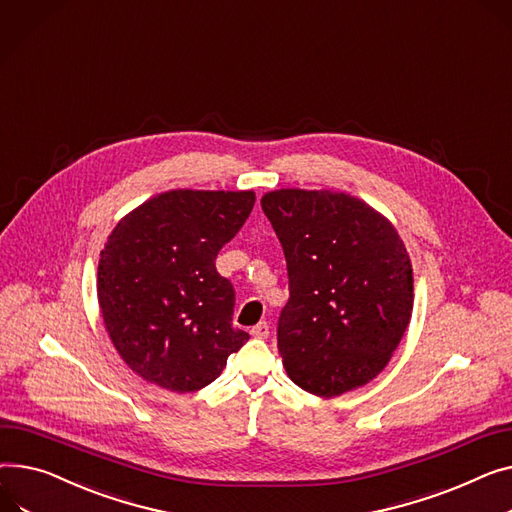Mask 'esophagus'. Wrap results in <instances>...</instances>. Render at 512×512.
Listing matches in <instances>:
<instances>
[{
	"mask_svg": "<svg viewBox=\"0 0 512 512\" xmlns=\"http://www.w3.org/2000/svg\"><path fill=\"white\" fill-rule=\"evenodd\" d=\"M251 335H253V337H259V339H265V337L269 335V325H267L265 321L257 323V325L251 329Z\"/></svg>",
	"mask_w": 512,
	"mask_h": 512,
	"instance_id": "esophagus-1",
	"label": "esophagus"
}]
</instances>
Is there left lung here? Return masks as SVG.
<instances>
[{
    "instance_id": "8db88e82",
    "label": "left lung",
    "mask_w": 512,
    "mask_h": 512,
    "mask_svg": "<svg viewBox=\"0 0 512 512\" xmlns=\"http://www.w3.org/2000/svg\"><path fill=\"white\" fill-rule=\"evenodd\" d=\"M261 208L288 269L290 298L278 319L288 377L321 397L366 385L412 319V263L397 230L337 191H271Z\"/></svg>"
}]
</instances>
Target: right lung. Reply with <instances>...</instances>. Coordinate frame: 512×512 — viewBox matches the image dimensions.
Instances as JSON below:
<instances>
[{
    "label": "right lung",
    "instance_id": "1",
    "mask_svg": "<svg viewBox=\"0 0 512 512\" xmlns=\"http://www.w3.org/2000/svg\"><path fill=\"white\" fill-rule=\"evenodd\" d=\"M253 206V191H166L111 232L98 304L113 346L144 381L197 391L245 346L249 333L232 327L234 288L216 257Z\"/></svg>",
    "mask_w": 512,
    "mask_h": 512
}]
</instances>
